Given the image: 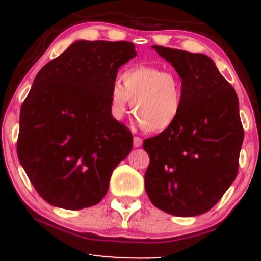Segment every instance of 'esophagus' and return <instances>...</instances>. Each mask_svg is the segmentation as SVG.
Segmentation results:
<instances>
[{"mask_svg":"<svg viewBox=\"0 0 261 261\" xmlns=\"http://www.w3.org/2000/svg\"><path fill=\"white\" fill-rule=\"evenodd\" d=\"M142 146V139L141 137H134V147H141Z\"/></svg>","mask_w":261,"mask_h":261,"instance_id":"obj_1","label":"esophagus"}]
</instances>
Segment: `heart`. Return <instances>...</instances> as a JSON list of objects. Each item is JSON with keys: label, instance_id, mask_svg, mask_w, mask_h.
Masks as SVG:
<instances>
[{"label": "heart", "instance_id": "1", "mask_svg": "<svg viewBox=\"0 0 261 261\" xmlns=\"http://www.w3.org/2000/svg\"><path fill=\"white\" fill-rule=\"evenodd\" d=\"M110 91L109 110L120 120L133 101L134 115L141 127L151 134L168 130L178 120L182 106V86L179 76L157 66L140 65L121 76Z\"/></svg>", "mask_w": 261, "mask_h": 261}]
</instances>
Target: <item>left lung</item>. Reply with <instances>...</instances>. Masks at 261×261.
<instances>
[{"instance_id":"left-lung-1","label":"left lung","mask_w":261,"mask_h":261,"mask_svg":"<svg viewBox=\"0 0 261 261\" xmlns=\"http://www.w3.org/2000/svg\"><path fill=\"white\" fill-rule=\"evenodd\" d=\"M181 79L182 106L168 130L146 139V193L179 217L207 212L238 174L244 130L237 93L203 54L153 45Z\"/></svg>"}]
</instances>
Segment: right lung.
Masks as SVG:
<instances>
[{
  "label": "right lung",
  "mask_w": 261,
  "mask_h": 261,
  "mask_svg": "<svg viewBox=\"0 0 261 261\" xmlns=\"http://www.w3.org/2000/svg\"><path fill=\"white\" fill-rule=\"evenodd\" d=\"M136 56L130 41H74L47 62L20 108L17 154L46 202L66 210L97 205L133 148V134L110 114L120 66Z\"/></svg>",
  "instance_id": "add662e5"
}]
</instances>
